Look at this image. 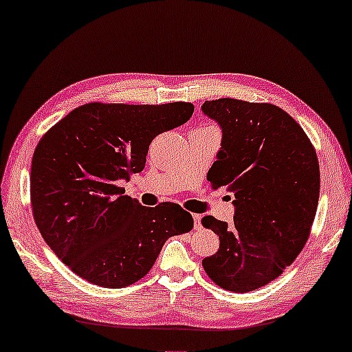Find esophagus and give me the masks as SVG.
I'll return each instance as SVG.
<instances>
[{
	"label": "esophagus",
	"instance_id": "esophagus-1",
	"mask_svg": "<svg viewBox=\"0 0 352 352\" xmlns=\"http://www.w3.org/2000/svg\"><path fill=\"white\" fill-rule=\"evenodd\" d=\"M193 221H195V229H201L203 228V224H201V215L198 214H193Z\"/></svg>",
	"mask_w": 352,
	"mask_h": 352
}]
</instances>
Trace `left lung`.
<instances>
[{
	"mask_svg": "<svg viewBox=\"0 0 352 352\" xmlns=\"http://www.w3.org/2000/svg\"><path fill=\"white\" fill-rule=\"evenodd\" d=\"M203 112L223 129L207 179L226 187L235 206L232 224L203 218L220 237V250L203 267L224 290H257L279 278L309 240L320 197L318 157L301 126L270 102L220 98L206 101Z\"/></svg>",
	"mask_w": 352,
	"mask_h": 352,
	"instance_id": "left-lung-1",
	"label": "left lung"
}]
</instances>
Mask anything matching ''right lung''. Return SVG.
Masks as SVG:
<instances>
[{
  "instance_id": "1",
  "label": "right lung",
  "mask_w": 352,
  "mask_h": 352,
  "mask_svg": "<svg viewBox=\"0 0 352 352\" xmlns=\"http://www.w3.org/2000/svg\"><path fill=\"white\" fill-rule=\"evenodd\" d=\"M192 102L74 109L37 143L31 166L34 221L79 278L122 289L148 274L166 240L188 232L179 204L142 206L120 182L145 168L154 137L187 123Z\"/></svg>"
}]
</instances>
